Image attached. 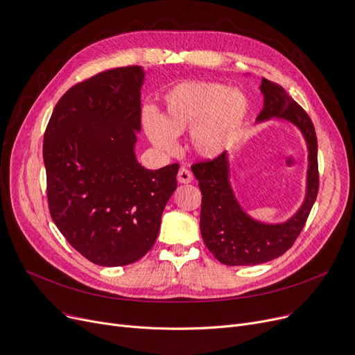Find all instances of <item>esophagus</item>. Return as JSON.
Segmentation results:
<instances>
[{
  "mask_svg": "<svg viewBox=\"0 0 355 355\" xmlns=\"http://www.w3.org/2000/svg\"><path fill=\"white\" fill-rule=\"evenodd\" d=\"M193 180V175L189 169L180 168L178 172V182L179 183H191Z\"/></svg>",
  "mask_w": 355,
  "mask_h": 355,
  "instance_id": "34e87169",
  "label": "esophagus"
}]
</instances>
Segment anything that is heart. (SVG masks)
I'll list each match as a JSON object with an SVG mask.
<instances>
[{
	"mask_svg": "<svg viewBox=\"0 0 355 355\" xmlns=\"http://www.w3.org/2000/svg\"><path fill=\"white\" fill-rule=\"evenodd\" d=\"M164 113H143V124L156 148L173 153L176 136L192 130L191 141L198 155L216 157L238 135L249 110V100L241 90L223 83H183L166 96Z\"/></svg>",
	"mask_w": 355,
	"mask_h": 355,
	"instance_id": "heart-1",
	"label": "heart"
}]
</instances>
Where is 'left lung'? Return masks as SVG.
<instances>
[{
	"instance_id": "left-lung-1",
	"label": "left lung",
	"mask_w": 355,
	"mask_h": 355,
	"mask_svg": "<svg viewBox=\"0 0 355 355\" xmlns=\"http://www.w3.org/2000/svg\"><path fill=\"white\" fill-rule=\"evenodd\" d=\"M263 109L257 121L282 119L297 126L308 148L305 199L295 215L282 223H265L249 216L229 182V159L223 152L214 160L195 163L192 172L202 192L200 234L205 245L222 263L259 265L284 255L294 245L308 219L320 187L318 144L314 124L300 104L274 81L262 78Z\"/></svg>"
}]
</instances>
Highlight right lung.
<instances>
[{
    "label": "right lung",
    "mask_w": 355,
    "mask_h": 355,
    "mask_svg": "<svg viewBox=\"0 0 355 355\" xmlns=\"http://www.w3.org/2000/svg\"><path fill=\"white\" fill-rule=\"evenodd\" d=\"M139 66L98 73L67 90L44 133L50 215L67 242L101 266H123L150 251L179 164L143 168Z\"/></svg>",
    "instance_id": "add662e5"
}]
</instances>
